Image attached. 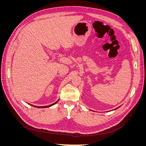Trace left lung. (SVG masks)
<instances>
[{
	"label": "left lung",
	"instance_id": "1",
	"mask_svg": "<svg viewBox=\"0 0 146 146\" xmlns=\"http://www.w3.org/2000/svg\"><path fill=\"white\" fill-rule=\"evenodd\" d=\"M118 108H119V107H118Z\"/></svg>",
	"mask_w": 146,
	"mask_h": 146
}]
</instances>
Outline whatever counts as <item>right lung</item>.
I'll use <instances>...</instances> for the list:
<instances>
[{
	"label": "right lung",
	"mask_w": 146,
	"mask_h": 146,
	"mask_svg": "<svg viewBox=\"0 0 146 146\" xmlns=\"http://www.w3.org/2000/svg\"><path fill=\"white\" fill-rule=\"evenodd\" d=\"M57 102H56L55 103H54V104H51V105H47V106H44V107H37V108H47V107H50V106H52V105H54L55 104H56ZM32 106H33V107H35V106H34V105H32Z\"/></svg>",
	"instance_id": "1"
}]
</instances>
